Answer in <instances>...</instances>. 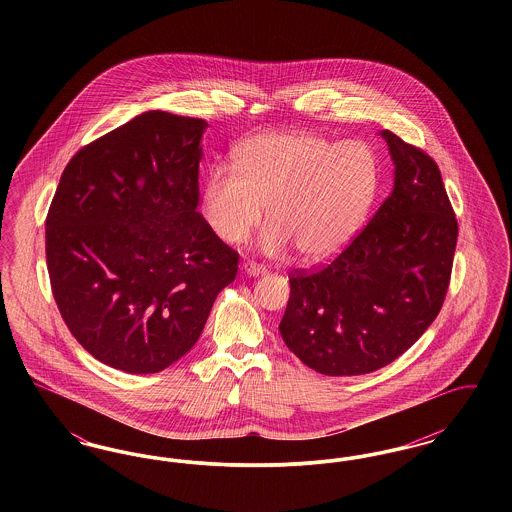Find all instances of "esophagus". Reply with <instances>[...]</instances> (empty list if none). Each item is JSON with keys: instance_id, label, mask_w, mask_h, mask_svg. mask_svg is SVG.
Listing matches in <instances>:
<instances>
[{"instance_id": "34e87169", "label": "esophagus", "mask_w": 512, "mask_h": 512, "mask_svg": "<svg viewBox=\"0 0 512 512\" xmlns=\"http://www.w3.org/2000/svg\"><path fill=\"white\" fill-rule=\"evenodd\" d=\"M242 270H244L247 276H253V278H257V276H263V274L267 272V270H265V267H261V265H257V263H251V261H247V263H244V267H242Z\"/></svg>"}]
</instances>
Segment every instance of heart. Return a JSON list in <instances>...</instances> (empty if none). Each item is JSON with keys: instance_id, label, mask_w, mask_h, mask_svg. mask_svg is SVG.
I'll use <instances>...</instances> for the list:
<instances>
[{"instance_id": "1", "label": "heart", "mask_w": 512, "mask_h": 512, "mask_svg": "<svg viewBox=\"0 0 512 512\" xmlns=\"http://www.w3.org/2000/svg\"><path fill=\"white\" fill-rule=\"evenodd\" d=\"M380 188L378 157L363 142L315 132H268L236 151V167L215 165L201 188V213L226 244H240L263 219L261 249L292 245L305 261H324L347 244Z\"/></svg>"}]
</instances>
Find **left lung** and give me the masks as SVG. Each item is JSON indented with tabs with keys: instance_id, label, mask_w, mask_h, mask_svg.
I'll use <instances>...</instances> for the list:
<instances>
[{
	"instance_id": "1",
	"label": "left lung",
	"mask_w": 512,
	"mask_h": 512,
	"mask_svg": "<svg viewBox=\"0 0 512 512\" xmlns=\"http://www.w3.org/2000/svg\"><path fill=\"white\" fill-rule=\"evenodd\" d=\"M393 190L365 230L328 265L290 278L282 340L324 376L390 365L443 305L459 226L432 157L382 130Z\"/></svg>"
}]
</instances>
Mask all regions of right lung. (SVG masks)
<instances>
[{"mask_svg": "<svg viewBox=\"0 0 512 512\" xmlns=\"http://www.w3.org/2000/svg\"><path fill=\"white\" fill-rule=\"evenodd\" d=\"M203 119L146 111L82 147L46 219L49 282L78 343L128 374L199 340L238 253L197 213Z\"/></svg>", "mask_w": 512, "mask_h": 512, "instance_id": "add662e5", "label": "right lung"}]
</instances>
